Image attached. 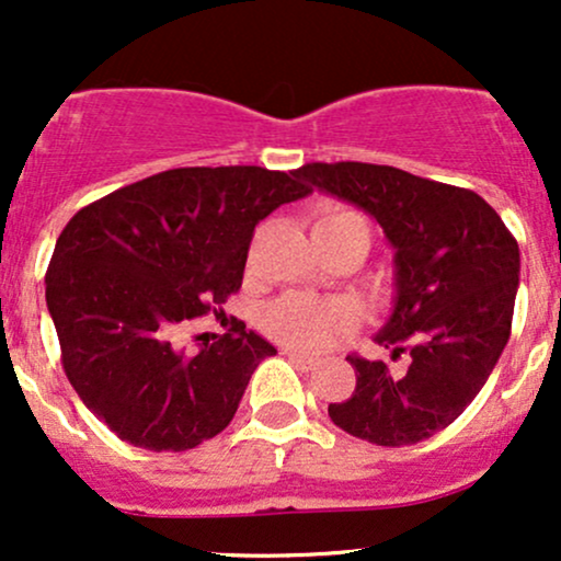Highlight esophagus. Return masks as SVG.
Here are the masks:
<instances>
[{
	"mask_svg": "<svg viewBox=\"0 0 561 561\" xmlns=\"http://www.w3.org/2000/svg\"><path fill=\"white\" fill-rule=\"evenodd\" d=\"M282 353H285V356L293 364L302 366V369H311V366H317V358L308 356V353H302V351H293V347H285V351H282Z\"/></svg>",
	"mask_w": 561,
	"mask_h": 561,
	"instance_id": "esophagus-1",
	"label": "esophagus"
}]
</instances>
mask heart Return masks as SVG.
<instances>
[{
    "label": "heart",
    "mask_w": 561,
    "mask_h": 561,
    "mask_svg": "<svg viewBox=\"0 0 561 561\" xmlns=\"http://www.w3.org/2000/svg\"><path fill=\"white\" fill-rule=\"evenodd\" d=\"M362 221L356 214L343 208L327 210L317 224H347ZM353 324V308L345 302H319L302 295H285V298L268 302L261 313L263 332L272 334L279 343L302 347V351H319L340 337Z\"/></svg>",
    "instance_id": "b5f03b06"
}]
</instances>
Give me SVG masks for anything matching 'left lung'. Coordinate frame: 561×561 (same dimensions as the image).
Segmentation results:
<instances>
[{
  "label": "left lung",
  "mask_w": 561,
  "mask_h": 561,
  "mask_svg": "<svg viewBox=\"0 0 561 561\" xmlns=\"http://www.w3.org/2000/svg\"><path fill=\"white\" fill-rule=\"evenodd\" d=\"M308 190L358 205L396 250V302L377 343L405 371L347 356L356 390L330 403L340 430L377 446H411L448 427L491 377L519 287V248L472 190L375 163H308Z\"/></svg>",
  "instance_id": "8db88e82"
}]
</instances>
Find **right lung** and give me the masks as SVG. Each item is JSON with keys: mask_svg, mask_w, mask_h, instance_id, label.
<instances>
[{"mask_svg": "<svg viewBox=\"0 0 561 561\" xmlns=\"http://www.w3.org/2000/svg\"><path fill=\"white\" fill-rule=\"evenodd\" d=\"M311 195L298 171L171 169L81 208L57 237L47 308L62 369L100 422L147 450H186L234 420L276 347L244 330L173 345L242 287L255 224Z\"/></svg>", "mask_w": 561, "mask_h": 561, "instance_id": "add662e5", "label": "right lung"}]
</instances>
